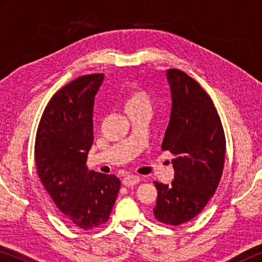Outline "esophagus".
<instances>
[{
    "label": "esophagus",
    "mask_w": 262,
    "mask_h": 262,
    "mask_svg": "<svg viewBox=\"0 0 262 262\" xmlns=\"http://www.w3.org/2000/svg\"><path fill=\"white\" fill-rule=\"evenodd\" d=\"M140 183V177L139 176H127L126 178H123L122 184L126 186V187H132L136 184Z\"/></svg>",
    "instance_id": "34e87169"
}]
</instances>
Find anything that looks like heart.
<instances>
[{"instance_id": "1", "label": "heart", "mask_w": 262, "mask_h": 262, "mask_svg": "<svg viewBox=\"0 0 262 262\" xmlns=\"http://www.w3.org/2000/svg\"><path fill=\"white\" fill-rule=\"evenodd\" d=\"M150 99L147 92L141 88H132L126 96L125 99V110H132L141 106H147L149 107Z\"/></svg>"}]
</instances>
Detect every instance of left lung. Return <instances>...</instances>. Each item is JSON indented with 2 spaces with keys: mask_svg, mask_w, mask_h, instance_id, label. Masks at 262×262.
Returning <instances> with one entry per match:
<instances>
[{
  "mask_svg": "<svg viewBox=\"0 0 262 262\" xmlns=\"http://www.w3.org/2000/svg\"><path fill=\"white\" fill-rule=\"evenodd\" d=\"M166 76L172 108L162 150L174 156V178L170 185L155 181L154 215L177 227L200 214L219 187L225 135L215 105L200 84L179 69H168Z\"/></svg>",
  "mask_w": 262,
  "mask_h": 262,
  "instance_id": "obj_1",
  "label": "left lung"
}]
</instances>
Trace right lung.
Masks as SVG:
<instances>
[{"instance_id": "1", "label": "right lung", "mask_w": 262, "mask_h": 262, "mask_svg": "<svg viewBox=\"0 0 262 262\" xmlns=\"http://www.w3.org/2000/svg\"><path fill=\"white\" fill-rule=\"evenodd\" d=\"M104 74L74 79L48 101L34 144L37 172L63 220L95 230L110 219L120 180L114 174L89 171L88 152L94 142L95 96Z\"/></svg>"}]
</instances>
